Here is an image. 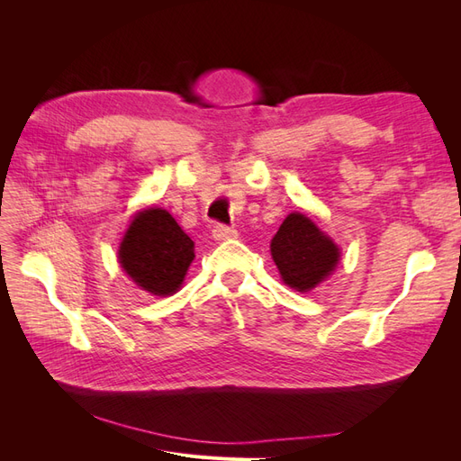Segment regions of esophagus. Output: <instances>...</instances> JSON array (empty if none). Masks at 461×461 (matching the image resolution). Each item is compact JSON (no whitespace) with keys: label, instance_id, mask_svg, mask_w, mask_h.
Here are the masks:
<instances>
[{"label":"esophagus","instance_id":"esophagus-1","mask_svg":"<svg viewBox=\"0 0 461 461\" xmlns=\"http://www.w3.org/2000/svg\"><path fill=\"white\" fill-rule=\"evenodd\" d=\"M239 236V232H236V229L232 227H227V225H215L213 227V239L215 240H230V239H236Z\"/></svg>","mask_w":461,"mask_h":461}]
</instances>
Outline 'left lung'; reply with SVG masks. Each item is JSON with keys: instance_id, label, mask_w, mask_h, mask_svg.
I'll return each mask as SVG.
<instances>
[{"instance_id": "left-lung-1", "label": "left lung", "mask_w": 461, "mask_h": 461, "mask_svg": "<svg viewBox=\"0 0 461 461\" xmlns=\"http://www.w3.org/2000/svg\"><path fill=\"white\" fill-rule=\"evenodd\" d=\"M271 256L288 286L308 292L337 267L340 252L312 219L290 213L271 240Z\"/></svg>"}]
</instances>
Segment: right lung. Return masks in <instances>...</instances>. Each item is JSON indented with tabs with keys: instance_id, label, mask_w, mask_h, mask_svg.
<instances>
[{
	"instance_id": "1",
	"label": "right lung",
	"mask_w": 461,
	"mask_h": 461,
	"mask_svg": "<svg viewBox=\"0 0 461 461\" xmlns=\"http://www.w3.org/2000/svg\"><path fill=\"white\" fill-rule=\"evenodd\" d=\"M194 259V242L165 209L138 213L119 248V261L132 281L156 296L175 294Z\"/></svg>"
}]
</instances>
